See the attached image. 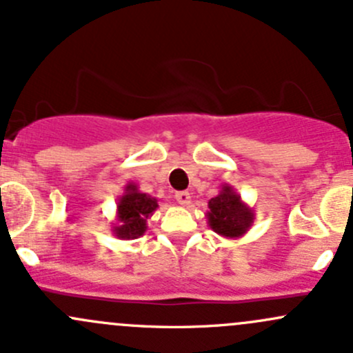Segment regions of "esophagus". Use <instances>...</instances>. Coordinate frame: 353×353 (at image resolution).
Listing matches in <instances>:
<instances>
[{"instance_id": "obj_1", "label": "esophagus", "mask_w": 353, "mask_h": 353, "mask_svg": "<svg viewBox=\"0 0 353 353\" xmlns=\"http://www.w3.org/2000/svg\"><path fill=\"white\" fill-rule=\"evenodd\" d=\"M174 198H176V201L179 203V205H190L191 203V194L188 193V191H177L176 194H174Z\"/></svg>"}]
</instances>
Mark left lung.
Returning a JSON list of instances; mask_svg holds the SVG:
<instances>
[{
  "mask_svg": "<svg viewBox=\"0 0 353 353\" xmlns=\"http://www.w3.org/2000/svg\"><path fill=\"white\" fill-rule=\"evenodd\" d=\"M208 208L206 219L213 232L229 239L244 236L254 220L252 210L243 203L239 194L229 184H223L222 191L210 199Z\"/></svg>",
  "mask_w": 353,
  "mask_h": 353,
  "instance_id": "8db88e82",
  "label": "left lung"
}]
</instances>
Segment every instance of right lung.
I'll list each match as a JSON object with an SVG mask.
<instances>
[{
    "label": "right lung",
    "mask_w": 353,
    "mask_h": 353,
    "mask_svg": "<svg viewBox=\"0 0 353 353\" xmlns=\"http://www.w3.org/2000/svg\"><path fill=\"white\" fill-rule=\"evenodd\" d=\"M159 208L155 198L140 193L137 184L130 183L124 188V194L117 201V220L119 225L112 229L117 239H138L147 230V220Z\"/></svg>",
    "instance_id": "1"
}]
</instances>
